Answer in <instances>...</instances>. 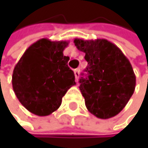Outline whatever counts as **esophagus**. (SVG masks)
<instances>
[{"label":"esophagus","instance_id":"obj_1","mask_svg":"<svg viewBox=\"0 0 148 148\" xmlns=\"http://www.w3.org/2000/svg\"><path fill=\"white\" fill-rule=\"evenodd\" d=\"M75 76L76 82H78V79H79V76H80V69H75Z\"/></svg>","mask_w":148,"mask_h":148}]
</instances>
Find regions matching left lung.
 Instances as JSON below:
<instances>
[{
	"label": "left lung",
	"instance_id": "8db88e82",
	"mask_svg": "<svg viewBox=\"0 0 148 148\" xmlns=\"http://www.w3.org/2000/svg\"><path fill=\"white\" fill-rule=\"evenodd\" d=\"M75 45L85 53L87 78L80 79V90L89 112L100 119L117 115L135 90L132 64L115 44L106 39L75 38Z\"/></svg>",
	"mask_w": 148,
	"mask_h": 148
}]
</instances>
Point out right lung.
Wrapping results in <instances>:
<instances>
[{
    "label": "right lung",
    "mask_w": 148,
    "mask_h": 148,
    "mask_svg": "<svg viewBox=\"0 0 148 148\" xmlns=\"http://www.w3.org/2000/svg\"><path fill=\"white\" fill-rule=\"evenodd\" d=\"M69 42L38 40L25 51L14 67L13 90L25 108L38 116L52 114L61 105L62 98L76 82L68 67L69 57L64 49Z\"/></svg>",
    "instance_id": "1"
}]
</instances>
